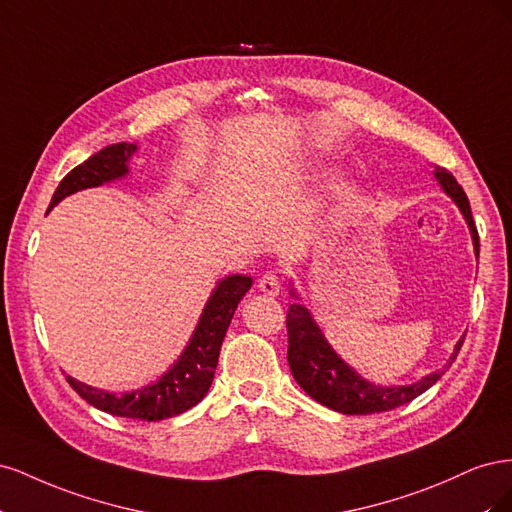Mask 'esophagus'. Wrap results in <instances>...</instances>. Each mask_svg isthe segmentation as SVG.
<instances>
[{
  "label": "esophagus",
  "mask_w": 512,
  "mask_h": 512,
  "mask_svg": "<svg viewBox=\"0 0 512 512\" xmlns=\"http://www.w3.org/2000/svg\"><path fill=\"white\" fill-rule=\"evenodd\" d=\"M258 288L260 292H265L267 297H277V294H280V277H277L273 271H267L258 280Z\"/></svg>",
  "instance_id": "obj_1"
}]
</instances>
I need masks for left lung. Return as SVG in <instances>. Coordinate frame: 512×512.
Masks as SVG:
<instances>
[{
  "mask_svg": "<svg viewBox=\"0 0 512 512\" xmlns=\"http://www.w3.org/2000/svg\"><path fill=\"white\" fill-rule=\"evenodd\" d=\"M433 177L440 183L446 196L453 198V203L459 207L463 220H466L472 243H474V254L478 256V230L472 220V209L470 200L463 192L457 179L448 173L446 168L436 166L433 170ZM292 297L299 299V294L290 290ZM286 327H288V365L294 380L301 386V389L316 399L318 404L327 406L335 412L342 414H374V412H386L408 404L414 397L425 393L429 386L436 384L442 376L446 367L457 359V352L461 350L463 335L455 344V352L451 354V361L444 369L431 371L429 376L421 378L418 382L406 384V386H380L365 380L359 371H354L342 356H339L327 337L322 335L318 322L309 314V309L301 303H292L286 316Z\"/></svg>",
  "mask_w": 512,
  "mask_h": 512,
  "instance_id": "8db88e82",
  "label": "left lung"
}]
</instances>
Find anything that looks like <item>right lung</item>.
<instances>
[{
	"mask_svg": "<svg viewBox=\"0 0 512 512\" xmlns=\"http://www.w3.org/2000/svg\"><path fill=\"white\" fill-rule=\"evenodd\" d=\"M136 149L138 147L134 143L108 145L83 164L72 168L57 185L49 211L74 192L98 188V185L126 177L130 173L128 162ZM250 288L252 277L247 275H228L215 284L188 346L156 382L121 395L66 376L70 386L94 408L113 416L134 418V421H164V418L194 408L209 391L228 324Z\"/></svg>",
	"mask_w": 512,
	"mask_h": 512,
	"instance_id": "right-lung-1",
	"label": "right lung"
}]
</instances>
